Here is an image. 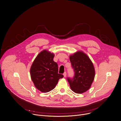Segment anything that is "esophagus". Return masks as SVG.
<instances>
[{"mask_svg": "<svg viewBox=\"0 0 121 121\" xmlns=\"http://www.w3.org/2000/svg\"><path fill=\"white\" fill-rule=\"evenodd\" d=\"M63 75L64 77H65L66 76V72H64V73L63 74Z\"/></svg>", "mask_w": 121, "mask_h": 121, "instance_id": "34e87169", "label": "esophagus"}]
</instances>
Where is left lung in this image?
<instances>
[{
    "instance_id": "obj_1",
    "label": "left lung",
    "mask_w": 121,
    "mask_h": 121,
    "mask_svg": "<svg viewBox=\"0 0 121 121\" xmlns=\"http://www.w3.org/2000/svg\"><path fill=\"white\" fill-rule=\"evenodd\" d=\"M70 60L75 72L73 79L68 78L70 87L75 93H83L90 88L94 79V66L89 57L82 50L70 55Z\"/></svg>"
}]
</instances>
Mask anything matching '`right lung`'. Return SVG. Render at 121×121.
<instances>
[{"instance_id": "right-lung-1", "label": "right lung", "mask_w": 121, "mask_h": 121, "mask_svg": "<svg viewBox=\"0 0 121 121\" xmlns=\"http://www.w3.org/2000/svg\"><path fill=\"white\" fill-rule=\"evenodd\" d=\"M54 54L44 49L37 55L30 68V75L35 87L47 93L55 88L63 75L58 73V66L53 60Z\"/></svg>"}]
</instances>
